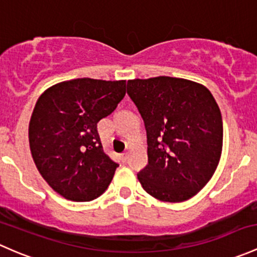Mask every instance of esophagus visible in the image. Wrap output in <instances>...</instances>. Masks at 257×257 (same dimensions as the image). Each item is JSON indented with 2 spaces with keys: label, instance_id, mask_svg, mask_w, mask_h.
Returning <instances> with one entry per match:
<instances>
[{
  "label": "esophagus",
  "instance_id": "obj_1",
  "mask_svg": "<svg viewBox=\"0 0 257 257\" xmlns=\"http://www.w3.org/2000/svg\"><path fill=\"white\" fill-rule=\"evenodd\" d=\"M128 159H129V154L128 153L124 154V155H121V161H123V163H126V161H128Z\"/></svg>",
  "mask_w": 257,
  "mask_h": 257
}]
</instances>
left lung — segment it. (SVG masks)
I'll return each mask as SVG.
<instances>
[{
    "mask_svg": "<svg viewBox=\"0 0 257 257\" xmlns=\"http://www.w3.org/2000/svg\"><path fill=\"white\" fill-rule=\"evenodd\" d=\"M126 92L145 123L143 188L163 202H185L214 175L223 148L220 109L206 86L177 77L129 80Z\"/></svg>",
    "mask_w": 257,
    "mask_h": 257,
    "instance_id": "1",
    "label": "left lung"
}]
</instances>
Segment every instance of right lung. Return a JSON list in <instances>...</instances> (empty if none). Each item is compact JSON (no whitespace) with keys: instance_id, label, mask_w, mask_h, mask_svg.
Masks as SVG:
<instances>
[{"instance_id":"1","label":"right lung","mask_w":257,"mask_h":257,"mask_svg":"<svg viewBox=\"0 0 257 257\" xmlns=\"http://www.w3.org/2000/svg\"><path fill=\"white\" fill-rule=\"evenodd\" d=\"M125 80L75 79L47 88L29 121L38 171L64 198L90 202L106 192L118 164L103 153L97 123L125 96Z\"/></svg>"}]
</instances>
